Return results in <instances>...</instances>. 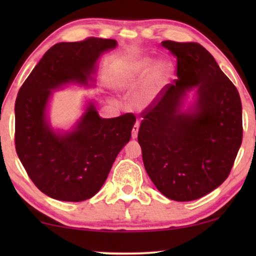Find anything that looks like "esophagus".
<instances>
[{"label":"esophagus","instance_id":"34e87169","mask_svg":"<svg viewBox=\"0 0 256 256\" xmlns=\"http://www.w3.org/2000/svg\"><path fill=\"white\" fill-rule=\"evenodd\" d=\"M138 129H140V124H138V122H136V124H134V127H132V138H138Z\"/></svg>","mask_w":256,"mask_h":256}]
</instances>
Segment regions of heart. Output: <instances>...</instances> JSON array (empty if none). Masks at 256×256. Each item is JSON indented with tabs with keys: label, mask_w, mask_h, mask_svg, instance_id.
I'll return each instance as SVG.
<instances>
[{
	"label": "heart",
	"mask_w": 256,
	"mask_h": 256,
	"mask_svg": "<svg viewBox=\"0 0 256 256\" xmlns=\"http://www.w3.org/2000/svg\"><path fill=\"white\" fill-rule=\"evenodd\" d=\"M172 76V62L164 58L155 62V58L144 56L122 60L114 71L113 84L120 90H132L144 81L136 93L135 102L146 107L155 101Z\"/></svg>",
	"instance_id": "b5f03b06"
}]
</instances>
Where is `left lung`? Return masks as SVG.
<instances>
[{
    "instance_id": "left-lung-1",
    "label": "left lung",
    "mask_w": 256,
    "mask_h": 256,
    "mask_svg": "<svg viewBox=\"0 0 256 256\" xmlns=\"http://www.w3.org/2000/svg\"><path fill=\"white\" fill-rule=\"evenodd\" d=\"M162 45L177 57L178 79L143 112L138 140L146 174L160 194L190 202L228 177L242 142V107L236 87L204 46ZM192 89L196 102L183 111Z\"/></svg>"
}]
</instances>
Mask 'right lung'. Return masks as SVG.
I'll return each mask as SVG.
<instances>
[{
  "label": "right lung",
  "instance_id": "1",
  "mask_svg": "<svg viewBox=\"0 0 256 256\" xmlns=\"http://www.w3.org/2000/svg\"><path fill=\"white\" fill-rule=\"evenodd\" d=\"M116 40L90 37L48 48L17 94L15 146L34 184L48 197L82 202L100 190L118 154L129 142L134 114L100 118L90 101L72 130L57 132L46 110L52 90L68 84L90 86L98 59Z\"/></svg>",
  "mask_w": 256,
  "mask_h": 256
}]
</instances>
